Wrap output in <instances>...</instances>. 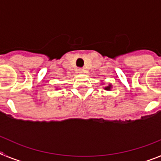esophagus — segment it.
I'll use <instances>...</instances> for the list:
<instances>
[{"label": "esophagus", "mask_w": 161, "mask_h": 161, "mask_svg": "<svg viewBox=\"0 0 161 161\" xmlns=\"http://www.w3.org/2000/svg\"><path fill=\"white\" fill-rule=\"evenodd\" d=\"M84 72H85V70L82 69V68H79V69H78V72H79V73H84Z\"/></svg>", "instance_id": "34e87169"}]
</instances>
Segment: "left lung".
I'll list each match as a JSON object with an SVG mask.
<instances>
[{
    "label": "left lung",
    "mask_w": 161,
    "mask_h": 161,
    "mask_svg": "<svg viewBox=\"0 0 161 161\" xmlns=\"http://www.w3.org/2000/svg\"><path fill=\"white\" fill-rule=\"evenodd\" d=\"M102 84H105V83H103V82H102ZM111 89H112L111 84H109V85H106V86H105V87H104V89H105V90H107V91H110L111 90Z\"/></svg>",
    "instance_id": "left-lung-1"
}]
</instances>
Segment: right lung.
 <instances>
[{
  "instance_id": "1",
  "label": "right lung",
  "mask_w": 161,
  "mask_h": 161,
  "mask_svg": "<svg viewBox=\"0 0 161 161\" xmlns=\"http://www.w3.org/2000/svg\"><path fill=\"white\" fill-rule=\"evenodd\" d=\"M55 89H58V88H55Z\"/></svg>"
}]
</instances>
